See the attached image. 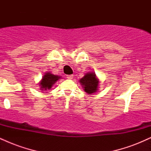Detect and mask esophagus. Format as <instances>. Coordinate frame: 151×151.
Instances as JSON below:
<instances>
[{"label":"esophagus","mask_w":151,"mask_h":151,"mask_svg":"<svg viewBox=\"0 0 151 151\" xmlns=\"http://www.w3.org/2000/svg\"><path fill=\"white\" fill-rule=\"evenodd\" d=\"M73 77H74V75H72V74H71V75H67V78L68 79H73Z\"/></svg>","instance_id":"1"}]
</instances>
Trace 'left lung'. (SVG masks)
<instances>
[{"label": "left lung", "mask_w": 151, "mask_h": 151, "mask_svg": "<svg viewBox=\"0 0 151 151\" xmlns=\"http://www.w3.org/2000/svg\"><path fill=\"white\" fill-rule=\"evenodd\" d=\"M79 82L85 92L88 94H92L98 91L100 81L94 72H89L79 79Z\"/></svg>", "instance_id": "obj_1"}]
</instances>
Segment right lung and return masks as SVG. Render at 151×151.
Instances as JSON below:
<instances>
[{
	"instance_id": "add662e5",
	"label": "right lung",
	"mask_w": 151,
	"mask_h": 151,
	"mask_svg": "<svg viewBox=\"0 0 151 151\" xmlns=\"http://www.w3.org/2000/svg\"><path fill=\"white\" fill-rule=\"evenodd\" d=\"M61 78V76L55 75L50 72H45L42 76V79L39 82V86H40V89L41 91H47V90L51 89L54 84Z\"/></svg>"
}]
</instances>
